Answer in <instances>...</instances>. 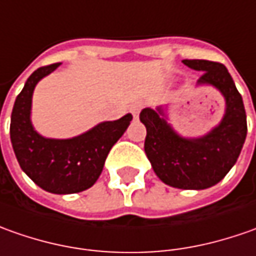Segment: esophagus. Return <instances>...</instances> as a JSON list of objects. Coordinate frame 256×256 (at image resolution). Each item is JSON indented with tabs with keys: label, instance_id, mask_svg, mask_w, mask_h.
Listing matches in <instances>:
<instances>
[{
	"label": "esophagus",
	"instance_id": "obj_1",
	"mask_svg": "<svg viewBox=\"0 0 256 256\" xmlns=\"http://www.w3.org/2000/svg\"><path fill=\"white\" fill-rule=\"evenodd\" d=\"M142 108H143V104L142 103H134V104H132V108H130V112H132V114L137 118L138 116V113L142 110Z\"/></svg>",
	"mask_w": 256,
	"mask_h": 256
}]
</instances>
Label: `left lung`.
Here are the masks:
<instances>
[{"label": "left lung", "mask_w": 256, "mask_h": 256, "mask_svg": "<svg viewBox=\"0 0 256 256\" xmlns=\"http://www.w3.org/2000/svg\"><path fill=\"white\" fill-rule=\"evenodd\" d=\"M182 62L191 69L202 70L198 84H212L224 94V119L207 136L182 138L157 112L143 109L140 120L147 130L144 152L154 172L167 186L204 190L220 182L236 163L248 130L246 114L242 98L222 64L206 59Z\"/></svg>", "instance_id": "obj_1"}]
</instances>
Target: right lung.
<instances>
[{"label": "right lung", "mask_w": 256, "mask_h": 256, "mask_svg": "<svg viewBox=\"0 0 256 256\" xmlns=\"http://www.w3.org/2000/svg\"><path fill=\"white\" fill-rule=\"evenodd\" d=\"M58 66L59 64L42 66L28 78L14 103L10 134L18 163L36 186L54 194H74L96 182L110 148L126 132L133 116L104 122L66 140L40 136L30 119L32 92L35 84Z\"/></svg>", "instance_id": "add662e5"}]
</instances>
